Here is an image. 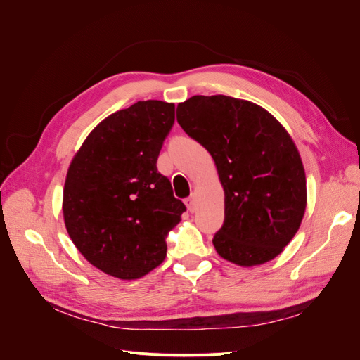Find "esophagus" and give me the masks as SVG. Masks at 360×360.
Returning <instances> with one entry per match:
<instances>
[{"instance_id":"34e87169","label":"esophagus","mask_w":360,"mask_h":360,"mask_svg":"<svg viewBox=\"0 0 360 360\" xmlns=\"http://www.w3.org/2000/svg\"><path fill=\"white\" fill-rule=\"evenodd\" d=\"M184 202H186L189 212H195V210H197V198H195V195H191V197H189L186 201H184Z\"/></svg>"}]
</instances>
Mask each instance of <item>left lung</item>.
<instances>
[{
  "label": "left lung",
  "mask_w": 360,
  "mask_h": 360,
  "mask_svg": "<svg viewBox=\"0 0 360 360\" xmlns=\"http://www.w3.org/2000/svg\"><path fill=\"white\" fill-rule=\"evenodd\" d=\"M177 122L212 155L224 188L216 252L242 267L276 258L307 210V176L285 127L259 105L224 94L179 103Z\"/></svg>",
  "instance_id": "obj_1"
}]
</instances>
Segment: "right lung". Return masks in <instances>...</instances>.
<instances>
[{"label": "right lung", "instance_id": "add662e5", "mask_svg": "<svg viewBox=\"0 0 360 360\" xmlns=\"http://www.w3.org/2000/svg\"><path fill=\"white\" fill-rule=\"evenodd\" d=\"M174 103L136 102L97 124L73 156L63 216L73 245L90 264L118 279H138L163 263L167 236L184 204L158 172Z\"/></svg>", "mask_w": 360, "mask_h": 360}]
</instances>
